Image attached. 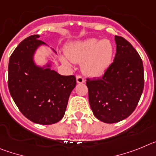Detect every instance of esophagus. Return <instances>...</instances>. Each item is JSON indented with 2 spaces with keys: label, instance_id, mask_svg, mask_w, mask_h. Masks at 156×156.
I'll use <instances>...</instances> for the list:
<instances>
[{
  "label": "esophagus",
  "instance_id": "34e87169",
  "mask_svg": "<svg viewBox=\"0 0 156 156\" xmlns=\"http://www.w3.org/2000/svg\"><path fill=\"white\" fill-rule=\"evenodd\" d=\"M76 81H77V83H79V84L84 83V82H85V79H84L82 76H80V75L76 76Z\"/></svg>",
  "mask_w": 156,
  "mask_h": 156
}]
</instances>
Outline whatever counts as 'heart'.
I'll list each match as a JSON object with an SVG mask.
<instances>
[{
  "instance_id": "heart-1",
  "label": "heart",
  "mask_w": 156,
  "mask_h": 156,
  "mask_svg": "<svg viewBox=\"0 0 156 156\" xmlns=\"http://www.w3.org/2000/svg\"><path fill=\"white\" fill-rule=\"evenodd\" d=\"M66 55L73 63H82V70L86 74L99 77L106 72L112 65L114 46L108 39L89 38L77 41L67 46ZM67 58L63 56L62 62L66 65H70Z\"/></svg>"
}]
</instances>
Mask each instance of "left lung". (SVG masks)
<instances>
[{"mask_svg": "<svg viewBox=\"0 0 156 156\" xmlns=\"http://www.w3.org/2000/svg\"><path fill=\"white\" fill-rule=\"evenodd\" d=\"M113 63L101 78H87L89 101L94 116L105 123L126 119L135 110L144 89L140 55L125 38L115 37Z\"/></svg>", "mask_w": 156, "mask_h": 156, "instance_id": "8db88e82", "label": "left lung"}]
</instances>
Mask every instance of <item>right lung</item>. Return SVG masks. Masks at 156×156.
I'll use <instances>...</instances> for the list:
<instances>
[{"label":"right lung","mask_w":156,"mask_h":156,"mask_svg":"<svg viewBox=\"0 0 156 156\" xmlns=\"http://www.w3.org/2000/svg\"><path fill=\"white\" fill-rule=\"evenodd\" d=\"M39 37V35L27 37L12 54L8 85L13 101L26 118L34 123L50 125L64 115L76 78L52 70L50 59L43 65L36 63L35 55L41 47H48L57 54Z\"/></svg>","instance_id":"right-lung-1"}]
</instances>
